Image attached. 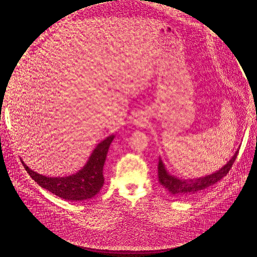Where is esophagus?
I'll return each instance as SVG.
<instances>
[{"label":"esophagus","mask_w":257,"mask_h":257,"mask_svg":"<svg viewBox=\"0 0 257 257\" xmlns=\"http://www.w3.org/2000/svg\"><path fill=\"white\" fill-rule=\"evenodd\" d=\"M135 122H136V124H138V125H144L145 124V119H143V117H138L137 119L135 120Z\"/></svg>","instance_id":"obj_1"}]
</instances>
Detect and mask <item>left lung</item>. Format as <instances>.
Masks as SVG:
<instances>
[{"label":"left lung","instance_id":"8db88e82","mask_svg":"<svg viewBox=\"0 0 257 257\" xmlns=\"http://www.w3.org/2000/svg\"><path fill=\"white\" fill-rule=\"evenodd\" d=\"M237 154L238 149L231 158L230 161L216 172L205 177L187 180L179 179L169 173L165 165H163L161 158H159V163H158V178H159L160 184L163 185L171 194L180 196V198H190V196L198 194L205 189H209L213 184L219 182L223 177H225L232 168L234 161H235Z\"/></svg>","mask_w":257,"mask_h":257}]
</instances>
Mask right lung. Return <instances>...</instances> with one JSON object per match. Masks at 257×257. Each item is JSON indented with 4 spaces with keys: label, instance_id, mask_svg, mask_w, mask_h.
<instances>
[{
    "label": "right lung",
    "instance_id": "obj_1",
    "mask_svg": "<svg viewBox=\"0 0 257 257\" xmlns=\"http://www.w3.org/2000/svg\"><path fill=\"white\" fill-rule=\"evenodd\" d=\"M114 136L111 135L97 145L88 161L78 172L68 177L51 178L31 170L22 161L25 170L42 188L67 201H84L91 199L103 185V165L107 152Z\"/></svg>",
    "mask_w": 257,
    "mask_h": 257
}]
</instances>
